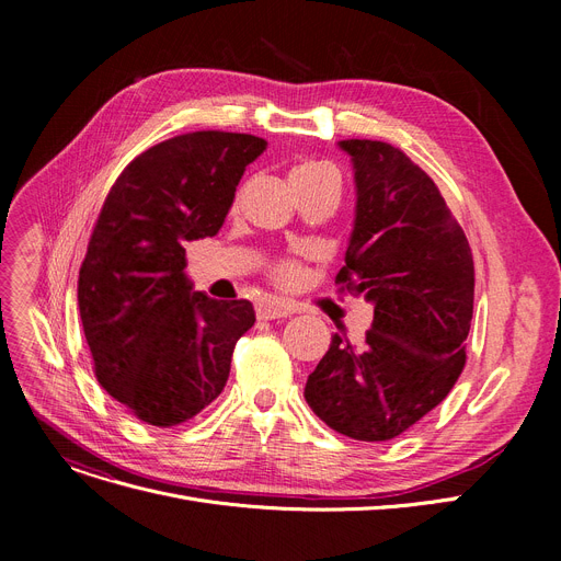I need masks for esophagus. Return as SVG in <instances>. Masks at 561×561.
Segmentation results:
<instances>
[{
  "instance_id": "obj_1",
  "label": "esophagus",
  "mask_w": 561,
  "mask_h": 561,
  "mask_svg": "<svg viewBox=\"0 0 561 561\" xmlns=\"http://www.w3.org/2000/svg\"><path fill=\"white\" fill-rule=\"evenodd\" d=\"M290 313H296V307H293L290 302H284V300H275V298H268V300H261V305L256 307V316L261 320H275V318H286Z\"/></svg>"
}]
</instances>
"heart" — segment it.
<instances>
[{"instance_id":"b5f03b06","label":"heart","mask_w":561,"mask_h":561,"mask_svg":"<svg viewBox=\"0 0 561 561\" xmlns=\"http://www.w3.org/2000/svg\"><path fill=\"white\" fill-rule=\"evenodd\" d=\"M325 180H339L336 172L332 165L322 163V161H313V159H305L300 163L293 165L288 170V182L290 186L296 191H302V188H309V186H316L320 182ZM271 279L282 286V288H293L298 286L305 277V268L296 261V259H277L273 265H271Z\"/></svg>"}]
</instances>
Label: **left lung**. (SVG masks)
<instances>
[{
  "instance_id": "8db88e82",
  "label": "left lung",
  "mask_w": 561,
  "mask_h": 561,
  "mask_svg": "<svg viewBox=\"0 0 561 561\" xmlns=\"http://www.w3.org/2000/svg\"><path fill=\"white\" fill-rule=\"evenodd\" d=\"M355 161L357 220L339 293L375 305L362 345L341 330L305 398L334 432L389 440L444 400L466 366L476 300L468 239L432 176L385 140H341Z\"/></svg>"
}]
</instances>
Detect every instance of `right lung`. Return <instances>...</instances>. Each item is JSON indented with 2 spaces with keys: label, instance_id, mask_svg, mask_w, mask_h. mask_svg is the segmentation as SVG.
Here are the masks:
<instances>
[{
  "label": "right lung",
  "instance_id": "add662e5",
  "mask_svg": "<svg viewBox=\"0 0 561 561\" xmlns=\"http://www.w3.org/2000/svg\"><path fill=\"white\" fill-rule=\"evenodd\" d=\"M265 140L191 131L140 152L111 186L79 271L93 373L129 414L174 427L211 404L254 325L250 300L191 290L186 241L216 236Z\"/></svg>",
  "mask_w": 561,
  "mask_h": 561
}]
</instances>
